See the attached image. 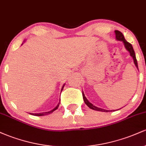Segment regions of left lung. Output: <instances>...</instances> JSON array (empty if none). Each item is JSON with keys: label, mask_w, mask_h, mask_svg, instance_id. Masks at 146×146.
<instances>
[{"label": "left lung", "mask_w": 146, "mask_h": 146, "mask_svg": "<svg viewBox=\"0 0 146 146\" xmlns=\"http://www.w3.org/2000/svg\"><path fill=\"white\" fill-rule=\"evenodd\" d=\"M115 37H116V40H119V41H121L123 43V45H124L125 49L128 51L129 53H130V56L132 57V59H133V61H134V63H135V66H136V67L137 68V69L139 70L138 68V64H137V59H136V56H135V51H134L133 49V47H132V44H130V43H129L128 42H127L125 40L124 36H123V35L122 34L121 32H120L119 31H117V30H115ZM82 95H83V99H84V103L86 104L88 106V107L90 108V109H93L94 110H98V111H101V112H112V111H115V110H105V109H103V108H98V107L97 106H95L93 104H91L90 102L88 101V100H87L86 97H85L84 95V93L83 90H82ZM121 109V108H120Z\"/></svg>", "instance_id": "left-lung-1"}]
</instances>
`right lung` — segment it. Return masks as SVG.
<instances>
[{"label":"right lung","mask_w":146,"mask_h":146,"mask_svg":"<svg viewBox=\"0 0 146 146\" xmlns=\"http://www.w3.org/2000/svg\"><path fill=\"white\" fill-rule=\"evenodd\" d=\"M64 85H65V84L63 85L62 87L61 92L62 91V90H63V88H64ZM60 102L58 104V105H57L55 107V108H53V110H50V111H48V112H44V113H30V114H31V115H34V116H44V115H50V114H51L52 113H53V112H54L55 110L58 109V107H59V106H60Z\"/></svg>","instance_id":"1"}]
</instances>
